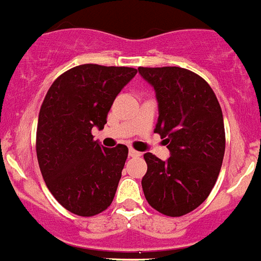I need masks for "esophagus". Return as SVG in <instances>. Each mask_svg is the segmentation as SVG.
<instances>
[{
    "label": "esophagus",
    "instance_id": "esophagus-1",
    "mask_svg": "<svg viewBox=\"0 0 261 261\" xmlns=\"http://www.w3.org/2000/svg\"><path fill=\"white\" fill-rule=\"evenodd\" d=\"M128 155H130L131 158H138V156H141V152H139V151H137V150H134V148H130V150H128Z\"/></svg>",
    "mask_w": 261,
    "mask_h": 261
}]
</instances>
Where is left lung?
Masks as SVG:
<instances>
[{
    "label": "left lung",
    "instance_id": "obj_1",
    "mask_svg": "<svg viewBox=\"0 0 261 261\" xmlns=\"http://www.w3.org/2000/svg\"><path fill=\"white\" fill-rule=\"evenodd\" d=\"M138 71L156 91L155 133L171 152L166 162L144 154L147 172L142 188L152 208L179 218L198 208L218 180L225 150L222 107L211 86L191 70L164 66Z\"/></svg>",
    "mask_w": 261,
    "mask_h": 261
}]
</instances>
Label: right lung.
<instances>
[{"instance_id":"1","label":"right lung","mask_w":261,"mask_h":261,"mask_svg":"<svg viewBox=\"0 0 261 261\" xmlns=\"http://www.w3.org/2000/svg\"><path fill=\"white\" fill-rule=\"evenodd\" d=\"M137 69L80 65L50 86L37 126L36 150L46 186L62 207L78 216H94L111 204L128 148H106L91 130L103 128L107 113Z\"/></svg>"}]
</instances>
